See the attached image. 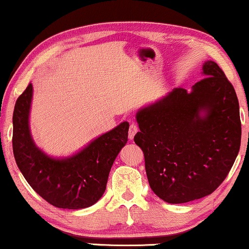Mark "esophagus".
I'll return each mask as SVG.
<instances>
[{"label":"esophagus","instance_id":"obj_1","mask_svg":"<svg viewBox=\"0 0 249 249\" xmlns=\"http://www.w3.org/2000/svg\"><path fill=\"white\" fill-rule=\"evenodd\" d=\"M138 132V125H137V124H130V127H129V134H128V137H129V139H132L135 137V135L137 134Z\"/></svg>","mask_w":249,"mask_h":249}]
</instances>
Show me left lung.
Here are the masks:
<instances>
[{
  "label": "left lung",
  "instance_id": "obj_1",
  "mask_svg": "<svg viewBox=\"0 0 249 249\" xmlns=\"http://www.w3.org/2000/svg\"><path fill=\"white\" fill-rule=\"evenodd\" d=\"M188 93L175 88L137 112L134 141L145 156L155 195L181 204L212 194L232 168L240 148L241 122L234 88L213 61Z\"/></svg>",
  "mask_w": 249,
  "mask_h": 249
}]
</instances>
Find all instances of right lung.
<instances>
[{"instance_id":"obj_1","label":"right lung","mask_w":249,"mask_h":249,"mask_svg":"<svg viewBox=\"0 0 249 249\" xmlns=\"http://www.w3.org/2000/svg\"><path fill=\"white\" fill-rule=\"evenodd\" d=\"M33 85L16 102L12 147L17 165L30 187L51 205L78 210L91 206L103 196L108 173L128 142V122H122L94 139L79 153L56 159L34 142L29 130Z\"/></svg>"}]
</instances>
